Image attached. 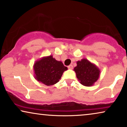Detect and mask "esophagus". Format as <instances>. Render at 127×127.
I'll return each mask as SVG.
<instances>
[{"label": "esophagus", "mask_w": 127, "mask_h": 127, "mask_svg": "<svg viewBox=\"0 0 127 127\" xmlns=\"http://www.w3.org/2000/svg\"><path fill=\"white\" fill-rule=\"evenodd\" d=\"M73 65H69L68 66V68L69 69H73Z\"/></svg>", "instance_id": "34e87169"}]
</instances>
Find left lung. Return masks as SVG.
<instances>
[{"label": "left lung", "mask_w": 127, "mask_h": 127, "mask_svg": "<svg viewBox=\"0 0 127 127\" xmlns=\"http://www.w3.org/2000/svg\"><path fill=\"white\" fill-rule=\"evenodd\" d=\"M76 77L80 84L86 87H91L98 80L100 70L98 67L86 58L77 61L74 67Z\"/></svg>", "instance_id": "8db88e82"}]
</instances>
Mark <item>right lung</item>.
<instances>
[{"label": "right lung", "mask_w": 127, "mask_h": 127, "mask_svg": "<svg viewBox=\"0 0 127 127\" xmlns=\"http://www.w3.org/2000/svg\"><path fill=\"white\" fill-rule=\"evenodd\" d=\"M33 70L36 80L50 86L60 81L63 73L67 70V67L51 55L36 61L33 65Z\"/></svg>", "instance_id": "right-lung-1"}]
</instances>
